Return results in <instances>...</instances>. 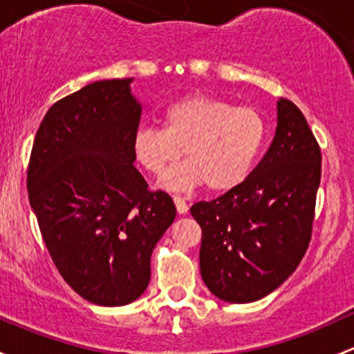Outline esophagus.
I'll return each mask as SVG.
<instances>
[{
  "instance_id": "obj_1",
  "label": "esophagus",
  "mask_w": 354,
  "mask_h": 354,
  "mask_svg": "<svg viewBox=\"0 0 354 354\" xmlns=\"http://www.w3.org/2000/svg\"><path fill=\"white\" fill-rule=\"evenodd\" d=\"M173 202H174V205H176L178 214H180V215L187 214V212H188V203L185 202V198H181V196H173Z\"/></svg>"
}]
</instances>
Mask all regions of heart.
Segmentation results:
<instances>
[{
  "label": "heart",
  "mask_w": 354,
  "mask_h": 354,
  "mask_svg": "<svg viewBox=\"0 0 354 354\" xmlns=\"http://www.w3.org/2000/svg\"><path fill=\"white\" fill-rule=\"evenodd\" d=\"M265 140L266 122L258 110L189 95L165 110L162 129L137 130L132 152L144 169L162 176L183 149L188 161L162 178V188L188 192L207 183L212 192H227L251 174Z\"/></svg>",
  "instance_id": "1"
}]
</instances>
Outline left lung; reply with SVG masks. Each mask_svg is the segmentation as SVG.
<instances>
[{
	"instance_id": "obj_1",
	"label": "left lung",
	"mask_w": 354,
	"mask_h": 354,
	"mask_svg": "<svg viewBox=\"0 0 354 354\" xmlns=\"http://www.w3.org/2000/svg\"><path fill=\"white\" fill-rule=\"evenodd\" d=\"M321 159L302 111L280 98L261 162L239 187L189 208L202 227L200 273L215 297L256 302L297 270L310 243Z\"/></svg>"
}]
</instances>
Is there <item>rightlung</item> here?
Returning a JSON list of instances; mask_svg holds the SVG:
<instances>
[{
  "label": "right lung",
  "instance_id": "1",
  "mask_svg": "<svg viewBox=\"0 0 354 354\" xmlns=\"http://www.w3.org/2000/svg\"><path fill=\"white\" fill-rule=\"evenodd\" d=\"M132 77L95 81L50 106L35 133L28 200L52 261L88 302L120 307L151 280V254L176 217L133 166L142 106Z\"/></svg>",
  "mask_w": 354,
  "mask_h": 354
}]
</instances>
